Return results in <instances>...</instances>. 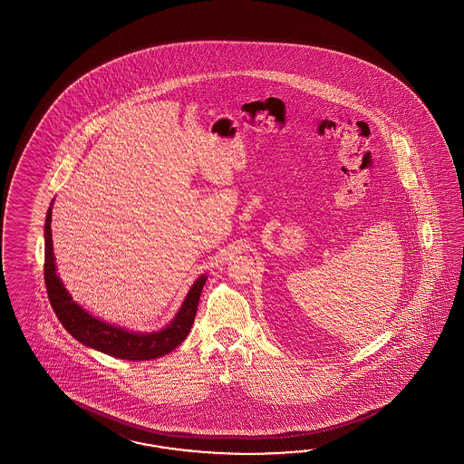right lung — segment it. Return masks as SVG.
Here are the masks:
<instances>
[{
	"label": "right lung",
	"mask_w": 464,
	"mask_h": 464,
	"mask_svg": "<svg viewBox=\"0 0 464 464\" xmlns=\"http://www.w3.org/2000/svg\"><path fill=\"white\" fill-rule=\"evenodd\" d=\"M44 284L50 296L51 306L63 326L82 345L91 346L106 355L122 360H152L168 355L178 348L190 332L198 312V298L206 276H198L192 285L174 322L158 334H132L119 326L109 325L89 315L86 310L71 300L66 288L56 276L53 238H51V208L44 226Z\"/></svg>",
	"instance_id": "right-lung-1"
}]
</instances>
